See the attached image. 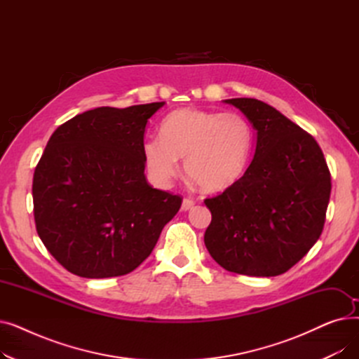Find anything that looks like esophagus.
Wrapping results in <instances>:
<instances>
[{"label":"esophagus","mask_w":359,"mask_h":359,"mask_svg":"<svg viewBox=\"0 0 359 359\" xmlns=\"http://www.w3.org/2000/svg\"><path fill=\"white\" fill-rule=\"evenodd\" d=\"M194 205H195V201H194V199L184 198L183 202H182V210H183V211H189Z\"/></svg>","instance_id":"34e87169"}]
</instances>
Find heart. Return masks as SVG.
<instances>
[{
    "mask_svg": "<svg viewBox=\"0 0 359 359\" xmlns=\"http://www.w3.org/2000/svg\"><path fill=\"white\" fill-rule=\"evenodd\" d=\"M253 144L250 123L238 113L180 109L163 121L160 137L145 140V164L158 183L184 173L199 189L217 194L231 187L244 173Z\"/></svg>",
    "mask_w": 359,
    "mask_h": 359,
    "instance_id": "obj_1",
    "label": "heart"
}]
</instances>
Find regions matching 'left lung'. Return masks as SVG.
<instances>
[{
  "instance_id": "8db88e82",
  "label": "left lung",
  "mask_w": 359,
  "mask_h": 359,
  "mask_svg": "<svg viewBox=\"0 0 359 359\" xmlns=\"http://www.w3.org/2000/svg\"><path fill=\"white\" fill-rule=\"evenodd\" d=\"M256 129L255 156L231 187L205 199L212 219L203 241L225 271L249 276L285 273L323 231L330 172L316 140L275 107L229 99Z\"/></svg>"
}]
</instances>
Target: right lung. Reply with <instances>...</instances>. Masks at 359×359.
Instances as JSON below:
<instances>
[{
  "mask_svg": "<svg viewBox=\"0 0 359 359\" xmlns=\"http://www.w3.org/2000/svg\"><path fill=\"white\" fill-rule=\"evenodd\" d=\"M164 102L97 107L56 128L33 175L36 230L74 275L111 278L151 255L182 198L145 179L144 132Z\"/></svg>",
  "mask_w": 359,
  "mask_h": 359,
  "instance_id": "add662e5",
  "label": "right lung"
}]
</instances>
